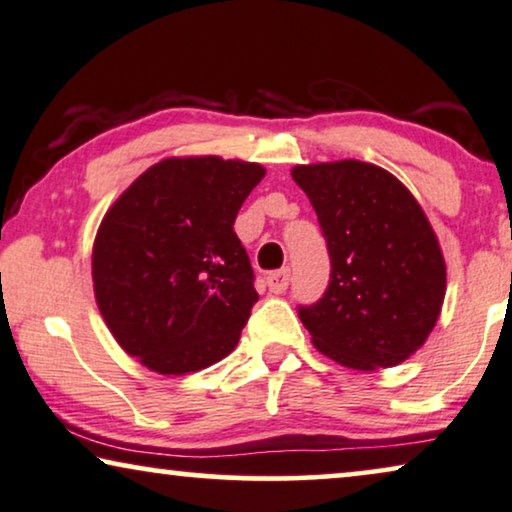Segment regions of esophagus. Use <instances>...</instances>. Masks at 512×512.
<instances>
[{
    "label": "esophagus",
    "mask_w": 512,
    "mask_h": 512,
    "mask_svg": "<svg viewBox=\"0 0 512 512\" xmlns=\"http://www.w3.org/2000/svg\"><path fill=\"white\" fill-rule=\"evenodd\" d=\"M287 285H290V271L287 269L273 271L266 276V287H269V292L273 294H283L287 290Z\"/></svg>",
    "instance_id": "obj_1"
}]
</instances>
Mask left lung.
Instances as JSON below:
<instances>
[{
  "label": "left lung",
  "mask_w": 512,
  "mask_h": 512,
  "mask_svg": "<svg viewBox=\"0 0 512 512\" xmlns=\"http://www.w3.org/2000/svg\"><path fill=\"white\" fill-rule=\"evenodd\" d=\"M292 178L318 213L331 259L325 297L299 308L313 345L355 371L406 362L445 299V259L422 206L369 162L297 164Z\"/></svg>",
  "instance_id": "left-lung-1"
}]
</instances>
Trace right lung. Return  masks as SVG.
Listing matches in <instances>:
<instances>
[{
	"label": "right lung",
	"instance_id": "1",
	"mask_svg": "<svg viewBox=\"0 0 512 512\" xmlns=\"http://www.w3.org/2000/svg\"><path fill=\"white\" fill-rule=\"evenodd\" d=\"M264 174L218 155L167 157L106 211L95 299L120 348L150 371H201L239 343L257 292L234 220Z\"/></svg>",
	"mask_w": 512,
	"mask_h": 512
}]
</instances>
